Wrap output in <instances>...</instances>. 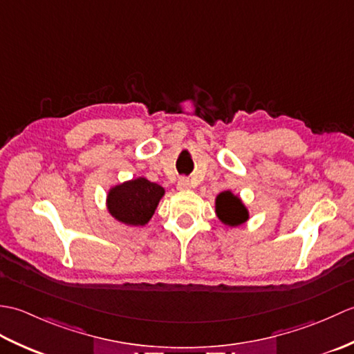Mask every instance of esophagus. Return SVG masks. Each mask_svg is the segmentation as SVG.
Returning a JSON list of instances; mask_svg holds the SVG:
<instances>
[{"instance_id":"34e87169","label":"esophagus","mask_w":354,"mask_h":354,"mask_svg":"<svg viewBox=\"0 0 354 354\" xmlns=\"http://www.w3.org/2000/svg\"><path fill=\"white\" fill-rule=\"evenodd\" d=\"M192 189V183L189 178H181L178 181V190H190Z\"/></svg>"}]
</instances>
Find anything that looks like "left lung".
I'll list each match as a JSON object with an SVG mask.
<instances>
[{
    "label": "left lung",
    "mask_w": 354,
    "mask_h": 354,
    "mask_svg": "<svg viewBox=\"0 0 354 354\" xmlns=\"http://www.w3.org/2000/svg\"><path fill=\"white\" fill-rule=\"evenodd\" d=\"M216 214L222 223L230 225V227H239L250 219V213H248L242 199L230 190L217 194Z\"/></svg>",
    "instance_id": "1"
}]
</instances>
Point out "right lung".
Segmentation results:
<instances>
[{
    "label": "right lung",
    "mask_w": 354,
    "mask_h": 354,
    "mask_svg": "<svg viewBox=\"0 0 354 354\" xmlns=\"http://www.w3.org/2000/svg\"><path fill=\"white\" fill-rule=\"evenodd\" d=\"M164 193L161 185L150 183L142 176L135 178L111 187L106 196L108 212L115 221L124 225L142 227L152 219Z\"/></svg>",
    "instance_id": "add662e5"
}]
</instances>
